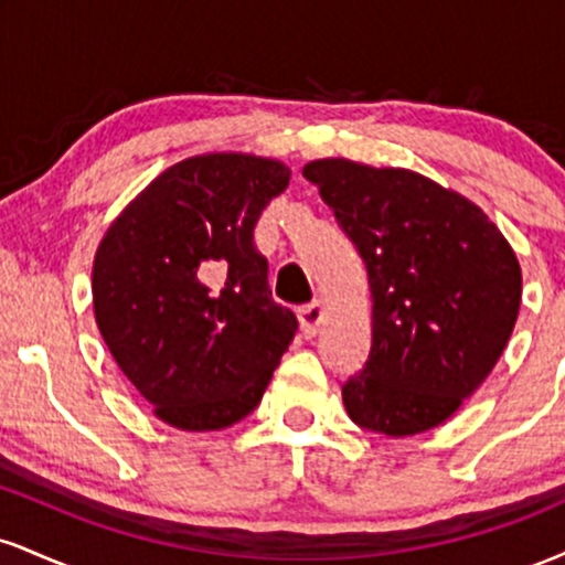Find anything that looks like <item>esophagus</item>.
<instances>
[{"mask_svg": "<svg viewBox=\"0 0 565 565\" xmlns=\"http://www.w3.org/2000/svg\"><path fill=\"white\" fill-rule=\"evenodd\" d=\"M321 321H323V305L319 300H313L310 305H305V308H300V329L308 340L319 334Z\"/></svg>", "mask_w": 565, "mask_h": 565, "instance_id": "34e87169", "label": "esophagus"}]
</instances>
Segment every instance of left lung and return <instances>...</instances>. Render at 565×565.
<instances>
[{"instance_id": "1", "label": "left lung", "mask_w": 565, "mask_h": 565, "mask_svg": "<svg viewBox=\"0 0 565 565\" xmlns=\"http://www.w3.org/2000/svg\"><path fill=\"white\" fill-rule=\"evenodd\" d=\"M302 174L359 249L372 291V350L342 385L348 417L393 438L446 423L515 327V252L481 206L419 172L319 159Z\"/></svg>"}]
</instances>
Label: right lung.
Segmentation results:
<instances>
[{
  "instance_id": "right-lung-1",
  "label": "right lung",
  "mask_w": 565,
  "mask_h": 565,
  "mask_svg": "<svg viewBox=\"0 0 565 565\" xmlns=\"http://www.w3.org/2000/svg\"><path fill=\"white\" fill-rule=\"evenodd\" d=\"M289 167L201 153L151 180L114 220L93 263L103 340L161 423L223 430L260 404L297 332L255 246Z\"/></svg>"
}]
</instances>
